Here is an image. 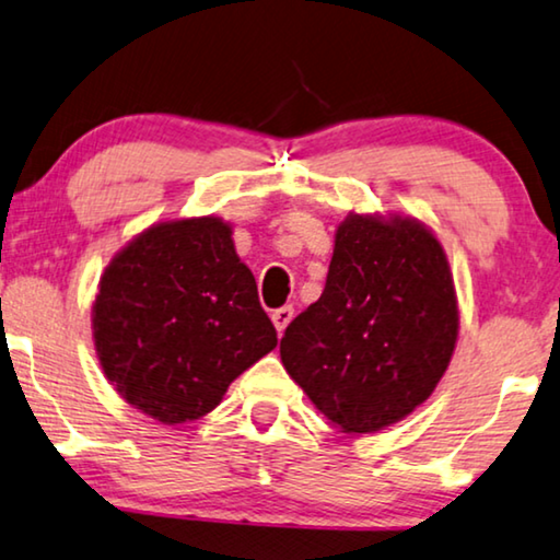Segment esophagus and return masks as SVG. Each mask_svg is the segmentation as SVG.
Instances as JSON below:
<instances>
[{"instance_id": "esophagus-1", "label": "esophagus", "mask_w": 560, "mask_h": 560, "mask_svg": "<svg viewBox=\"0 0 560 560\" xmlns=\"http://www.w3.org/2000/svg\"><path fill=\"white\" fill-rule=\"evenodd\" d=\"M293 315H295L293 305H282V307H278V311H272V323H275V328H278V334H282V330L288 328V323L293 320Z\"/></svg>"}]
</instances>
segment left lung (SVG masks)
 Masks as SVG:
<instances>
[{
	"label": "left lung",
	"instance_id": "8db88e82",
	"mask_svg": "<svg viewBox=\"0 0 560 560\" xmlns=\"http://www.w3.org/2000/svg\"><path fill=\"white\" fill-rule=\"evenodd\" d=\"M444 249L415 220L351 214L338 226L326 288L285 328L280 359L348 434H369L429 399L457 343Z\"/></svg>",
	"mask_w": 560,
	"mask_h": 560
}]
</instances>
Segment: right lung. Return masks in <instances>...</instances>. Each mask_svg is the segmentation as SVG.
I'll list each match as a JSON object with an SVG mask.
<instances>
[{
  "mask_svg": "<svg viewBox=\"0 0 560 560\" xmlns=\"http://www.w3.org/2000/svg\"><path fill=\"white\" fill-rule=\"evenodd\" d=\"M93 336L118 394L164 424L209 415L278 346L255 275L214 217L156 224L113 257Z\"/></svg>",
  "mask_w": 560,
  "mask_h": 560,
  "instance_id": "obj_1",
  "label": "right lung"
}]
</instances>
